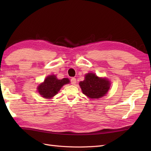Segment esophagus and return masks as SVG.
I'll use <instances>...</instances> for the list:
<instances>
[{
	"label": "esophagus",
	"mask_w": 151,
	"mask_h": 151,
	"mask_svg": "<svg viewBox=\"0 0 151 151\" xmlns=\"http://www.w3.org/2000/svg\"><path fill=\"white\" fill-rule=\"evenodd\" d=\"M70 83H71V84L73 85H75V84L76 83V80L75 78H72L70 79Z\"/></svg>",
	"instance_id": "esophagus-1"
}]
</instances>
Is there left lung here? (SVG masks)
Segmentation results:
<instances>
[{
	"label": "left lung",
	"instance_id": "obj_1",
	"mask_svg": "<svg viewBox=\"0 0 151 151\" xmlns=\"http://www.w3.org/2000/svg\"><path fill=\"white\" fill-rule=\"evenodd\" d=\"M110 82L106 78H99L94 73H88L79 85L82 93L90 99H99L107 93Z\"/></svg>",
	"mask_w": 151,
	"mask_h": 151
}]
</instances>
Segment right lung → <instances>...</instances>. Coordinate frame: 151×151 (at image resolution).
Returning a JSON list of instances; mask_svg holds the SVG:
<instances>
[{"mask_svg":"<svg viewBox=\"0 0 151 151\" xmlns=\"http://www.w3.org/2000/svg\"><path fill=\"white\" fill-rule=\"evenodd\" d=\"M69 82L68 78L59 80L56 78V75H49L47 76L43 83L38 86L37 90L41 97L51 99L58 93L63 85L69 84Z\"/></svg>","mask_w":151,"mask_h":151,"instance_id":"obj_1","label":"right lung"}]
</instances>
